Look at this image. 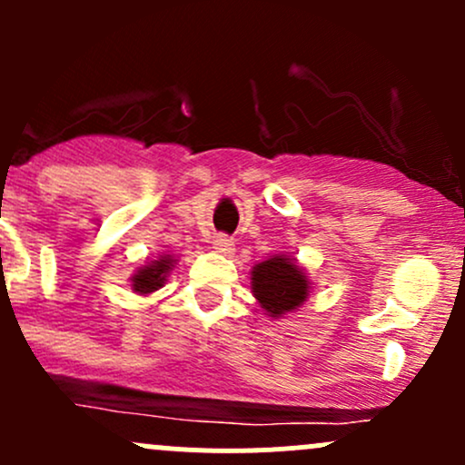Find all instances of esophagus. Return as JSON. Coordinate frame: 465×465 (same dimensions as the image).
Listing matches in <instances>:
<instances>
[{
	"instance_id": "obj_1",
	"label": "esophagus",
	"mask_w": 465,
	"mask_h": 465,
	"mask_svg": "<svg viewBox=\"0 0 465 465\" xmlns=\"http://www.w3.org/2000/svg\"><path fill=\"white\" fill-rule=\"evenodd\" d=\"M214 249L221 251V253L229 255L233 251V240L227 236V233H218V236L214 238Z\"/></svg>"
}]
</instances>
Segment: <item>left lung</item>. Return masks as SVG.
Instances as JSON below:
<instances>
[{
	"label": "left lung",
	"mask_w": 465,
	"mask_h": 465,
	"mask_svg": "<svg viewBox=\"0 0 465 465\" xmlns=\"http://www.w3.org/2000/svg\"><path fill=\"white\" fill-rule=\"evenodd\" d=\"M251 288L260 306L273 319L300 308L308 297L306 273L286 255L255 264L251 271Z\"/></svg>",
	"instance_id": "8db88e82"
}]
</instances>
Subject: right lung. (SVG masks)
Wrapping results in <instances>:
<instances>
[{"label":"right lung","instance_id":"obj_1","mask_svg":"<svg viewBox=\"0 0 465 465\" xmlns=\"http://www.w3.org/2000/svg\"><path fill=\"white\" fill-rule=\"evenodd\" d=\"M173 269V258H159L154 262L142 266L135 275H133V291L140 292V295H148V292H154L157 288L163 286L165 275Z\"/></svg>","mask_w":465,"mask_h":465}]
</instances>
